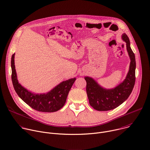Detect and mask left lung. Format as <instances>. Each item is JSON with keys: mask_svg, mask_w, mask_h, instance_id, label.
I'll return each mask as SVG.
<instances>
[{"mask_svg": "<svg viewBox=\"0 0 150 150\" xmlns=\"http://www.w3.org/2000/svg\"><path fill=\"white\" fill-rule=\"evenodd\" d=\"M122 38L126 42L131 60L129 71L125 80L114 88L106 89L100 86L93 78L84 77L87 82L86 91L90 104L96 110L108 111L116 108L127 99L134 88L135 82V56L131 48L129 39L125 33L122 34Z\"/></svg>", "mask_w": 150, "mask_h": 150, "instance_id": "obj_1", "label": "left lung"}]
</instances>
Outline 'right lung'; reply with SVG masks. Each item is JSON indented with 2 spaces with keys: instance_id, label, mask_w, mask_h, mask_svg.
<instances>
[{
  "instance_id": "add662e5",
  "label": "right lung",
  "mask_w": 150,
  "mask_h": 150,
  "mask_svg": "<svg viewBox=\"0 0 150 150\" xmlns=\"http://www.w3.org/2000/svg\"><path fill=\"white\" fill-rule=\"evenodd\" d=\"M15 53L11 58L12 81L13 88L25 103L33 109L42 112H54L65 105L68 93L74 84L75 78L63 81L47 93L35 94L21 85L17 79L15 67Z\"/></svg>"
}]
</instances>
